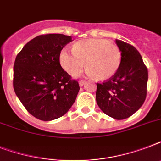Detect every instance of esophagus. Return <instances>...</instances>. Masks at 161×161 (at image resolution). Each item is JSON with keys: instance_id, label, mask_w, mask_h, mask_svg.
<instances>
[{"instance_id": "1", "label": "esophagus", "mask_w": 161, "mask_h": 161, "mask_svg": "<svg viewBox=\"0 0 161 161\" xmlns=\"http://www.w3.org/2000/svg\"><path fill=\"white\" fill-rule=\"evenodd\" d=\"M78 83H79V85H80L81 87H82V86H83V84H84V83H86V81L85 80H83V79H81V80H79V82H78Z\"/></svg>"}]
</instances>
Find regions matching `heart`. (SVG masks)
<instances>
[{
    "mask_svg": "<svg viewBox=\"0 0 161 161\" xmlns=\"http://www.w3.org/2000/svg\"><path fill=\"white\" fill-rule=\"evenodd\" d=\"M121 60L119 47L106 39L77 42L73 51L64 48L59 55L61 66L71 76H78L85 62L88 75L102 81L109 79L117 73Z\"/></svg>",
    "mask_w": 161,
    "mask_h": 161,
    "instance_id": "b5f03b06",
    "label": "heart"
}]
</instances>
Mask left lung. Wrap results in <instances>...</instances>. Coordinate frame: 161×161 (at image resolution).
Masks as SVG:
<instances>
[{"label": "left lung", "mask_w": 161, "mask_h": 161, "mask_svg": "<svg viewBox=\"0 0 161 161\" xmlns=\"http://www.w3.org/2000/svg\"><path fill=\"white\" fill-rule=\"evenodd\" d=\"M116 44L122 54L121 64L112 78L97 83L96 101L105 114L115 119H125L145 102L148 70L135 47L117 39Z\"/></svg>", "instance_id": "1"}]
</instances>
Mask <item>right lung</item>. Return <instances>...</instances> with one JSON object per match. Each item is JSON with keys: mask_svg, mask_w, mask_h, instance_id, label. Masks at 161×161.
Returning a JSON list of instances; mask_svg holds the SVG:
<instances>
[{"mask_svg": "<svg viewBox=\"0 0 161 161\" xmlns=\"http://www.w3.org/2000/svg\"><path fill=\"white\" fill-rule=\"evenodd\" d=\"M70 36L46 34L28 42L17 54L13 88L19 100L36 119L50 121L62 117L75 102L79 85L61 67L62 49Z\"/></svg>", "mask_w": 161, "mask_h": 161, "instance_id": "obj_1", "label": "right lung"}]
</instances>
